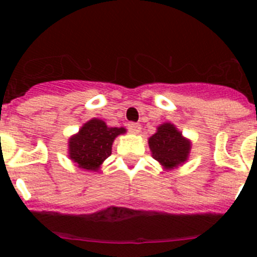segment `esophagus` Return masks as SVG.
Returning a JSON list of instances; mask_svg holds the SVG:
<instances>
[{
    "instance_id": "1",
    "label": "esophagus",
    "mask_w": 257,
    "mask_h": 257,
    "mask_svg": "<svg viewBox=\"0 0 257 257\" xmlns=\"http://www.w3.org/2000/svg\"><path fill=\"white\" fill-rule=\"evenodd\" d=\"M128 126V130H130V133L133 134H139L140 133V123H138V122H130V123L127 124Z\"/></svg>"
}]
</instances>
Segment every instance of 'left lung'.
Segmentation results:
<instances>
[{
  "instance_id": "obj_1",
  "label": "left lung",
  "mask_w": 257,
  "mask_h": 257,
  "mask_svg": "<svg viewBox=\"0 0 257 257\" xmlns=\"http://www.w3.org/2000/svg\"><path fill=\"white\" fill-rule=\"evenodd\" d=\"M152 156L166 169H174L185 162L190 151V143L181 136L174 124L163 123L149 139Z\"/></svg>"
}]
</instances>
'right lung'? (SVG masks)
Returning <instances> with one entry per match:
<instances>
[{"label": "right lung", "mask_w": 257, "mask_h": 257, "mask_svg": "<svg viewBox=\"0 0 257 257\" xmlns=\"http://www.w3.org/2000/svg\"><path fill=\"white\" fill-rule=\"evenodd\" d=\"M123 127H108L101 119H91L69 140V157L78 167L96 171L112 154L115 136L124 133Z\"/></svg>", "instance_id": "right-lung-1"}]
</instances>
